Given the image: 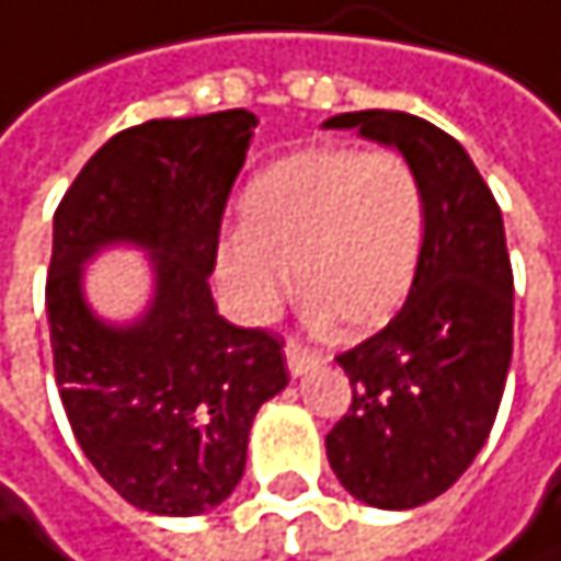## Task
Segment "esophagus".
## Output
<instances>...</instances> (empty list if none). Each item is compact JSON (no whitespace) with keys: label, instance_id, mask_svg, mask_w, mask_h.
<instances>
[{"label":"esophagus","instance_id":"obj_1","mask_svg":"<svg viewBox=\"0 0 561 561\" xmlns=\"http://www.w3.org/2000/svg\"><path fill=\"white\" fill-rule=\"evenodd\" d=\"M286 362H289V371H293V375L299 378V375H306L309 368L322 365L325 358H322L319 352H309V348H302V345L289 342V345H286Z\"/></svg>","mask_w":561,"mask_h":561}]
</instances>
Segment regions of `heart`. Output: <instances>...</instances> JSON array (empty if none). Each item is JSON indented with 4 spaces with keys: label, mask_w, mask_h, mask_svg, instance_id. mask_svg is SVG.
Wrapping results in <instances>:
<instances>
[{
    "label": "heart",
    "mask_w": 561,
    "mask_h": 561,
    "mask_svg": "<svg viewBox=\"0 0 561 561\" xmlns=\"http://www.w3.org/2000/svg\"><path fill=\"white\" fill-rule=\"evenodd\" d=\"M424 242V190L394 150L306 147L242 193V226L216 245L229 306L262 322L296 286L316 319L375 332L404 306Z\"/></svg>",
    "instance_id": "obj_1"
}]
</instances>
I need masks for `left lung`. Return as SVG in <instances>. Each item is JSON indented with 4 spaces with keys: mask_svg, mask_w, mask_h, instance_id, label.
Instances as JSON below:
<instances>
[{
    "mask_svg": "<svg viewBox=\"0 0 561 561\" xmlns=\"http://www.w3.org/2000/svg\"><path fill=\"white\" fill-rule=\"evenodd\" d=\"M391 144L424 190V242L401 312L335 362L352 408L325 450L342 486L378 510H414L450 490L490 437L513 358V265L500 206L467 150L404 111H348Z\"/></svg>",
    "mask_w": 561,
    "mask_h": 561,
    "instance_id": "obj_1",
    "label": "left lung"
}]
</instances>
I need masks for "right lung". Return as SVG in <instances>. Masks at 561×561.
Listing matches in <instances>:
<instances>
[{
  "label": "right lung",
  "instance_id": "obj_1",
  "mask_svg": "<svg viewBox=\"0 0 561 561\" xmlns=\"http://www.w3.org/2000/svg\"><path fill=\"white\" fill-rule=\"evenodd\" d=\"M255 114L232 107L114 134L55 209L45 312L71 434L137 510L196 516L239 483L255 411L289 385L283 339L229 325L209 296L219 226ZM111 241L151 249L154 302L124 330L80 296Z\"/></svg>",
  "mask_w": 561,
  "mask_h": 561
}]
</instances>
